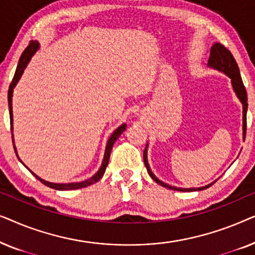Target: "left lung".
I'll list each match as a JSON object with an SVG mask.
<instances>
[{
	"label": "left lung",
	"instance_id": "obj_1",
	"mask_svg": "<svg viewBox=\"0 0 255 255\" xmlns=\"http://www.w3.org/2000/svg\"><path fill=\"white\" fill-rule=\"evenodd\" d=\"M209 67L217 69L219 72H223L224 74H226L231 79V83L233 87V90L238 96V99L240 100V102L243 103V138L245 140L246 137V114H247V107H249V103H247V93L245 89V86H244L242 76H240V72H239V67L237 65L236 59L233 58V55L231 52H230L228 48L225 46H223L222 44L216 43L212 45L211 50H210V58H209L208 61ZM147 146L146 145V148L144 151V162L146 166V169H147V173L149 174V176L152 177L153 180L155 181L156 183L160 184V186L168 188V189L172 190H177V191H197V190H204L207 188L211 187L214 183L208 184L205 187H200V188H176V187H172L169 184H167L162 181H160L158 177H156L154 174L152 173L151 168H149L148 161H147Z\"/></svg>",
	"mask_w": 255,
	"mask_h": 255
}]
</instances>
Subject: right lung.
Wrapping results in <instances>:
<instances>
[{
	"label": "right lung",
	"instance_id": "1",
	"mask_svg": "<svg viewBox=\"0 0 255 255\" xmlns=\"http://www.w3.org/2000/svg\"><path fill=\"white\" fill-rule=\"evenodd\" d=\"M39 48V43L38 41H30L29 46H27L25 50H24V52L22 53V55H20L19 58V61H18V65H17V68H16V72H15V75H13V79L11 83H10L9 86V90H8V104H9V115H10V128H11L12 131V92H13V88H15V86L17 85V82L19 81L20 76H22L24 69H25V67L27 66V64H29V61L31 60V58L33 57V54L36 53V51ZM125 128H127V125L125 124H122L120 128H117L116 130L114 131V133L110 135L109 140H108L107 142V147H106V152H104V158H103V161H102V165H101L99 172H97L95 175L90 177V179L86 180V181H82V182H73V183H52V182H47V181H45L43 179H40L39 176H37L36 174L32 173L30 170L31 173L33 174L34 176L37 177L38 180L40 181L41 183L45 184V186L50 187V188H53V189H57V190H74V189H80V188H85V187H88L90 186V184L95 183L99 181L101 177L103 176L104 172H106L107 169V166H108V162H109V158H110V153H111V148H113V146L115 144V141L117 140L118 137L123 133V131L125 130ZM13 142V140H12ZM13 148H15V152H16V155L17 158H18V154H17V151H16V147L15 145H13ZM19 159V158H18ZM20 161V159H19ZM22 162V161H20Z\"/></svg>",
	"mask_w": 255,
	"mask_h": 255
}]
</instances>
